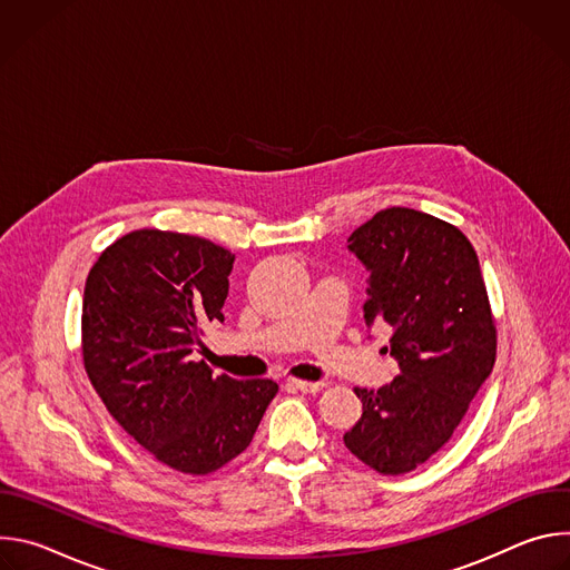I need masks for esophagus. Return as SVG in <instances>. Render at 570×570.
<instances>
[{
  "instance_id": "1",
  "label": "esophagus",
  "mask_w": 570,
  "mask_h": 570,
  "mask_svg": "<svg viewBox=\"0 0 570 570\" xmlns=\"http://www.w3.org/2000/svg\"><path fill=\"white\" fill-rule=\"evenodd\" d=\"M291 390H297V392H304V394H313V392H320L324 383H313V381H299V379H288L286 383Z\"/></svg>"
}]
</instances>
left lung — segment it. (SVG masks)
Wrapping results in <instances>:
<instances>
[{
    "label": "left lung",
    "mask_w": 570,
    "mask_h": 570,
    "mask_svg": "<svg viewBox=\"0 0 570 570\" xmlns=\"http://www.w3.org/2000/svg\"><path fill=\"white\" fill-rule=\"evenodd\" d=\"M367 268L365 324L392 327L399 376L354 387L363 415L345 446L370 469L401 475L453 435L497 361V324L469 238L431 214L390 207L347 238Z\"/></svg>",
    "instance_id": "8db88e82"
}]
</instances>
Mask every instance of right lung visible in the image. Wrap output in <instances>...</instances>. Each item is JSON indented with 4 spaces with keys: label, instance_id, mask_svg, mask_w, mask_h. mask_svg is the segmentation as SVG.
<instances>
[{
    "label": "right lung",
    "instance_id": "add662e5",
    "mask_svg": "<svg viewBox=\"0 0 570 570\" xmlns=\"http://www.w3.org/2000/svg\"><path fill=\"white\" fill-rule=\"evenodd\" d=\"M232 264L207 238L135 229L101 253L83 293V363L108 413L155 460L191 475L246 451L279 390L194 361L205 324L223 322Z\"/></svg>",
    "mask_w": 570,
    "mask_h": 570
}]
</instances>
